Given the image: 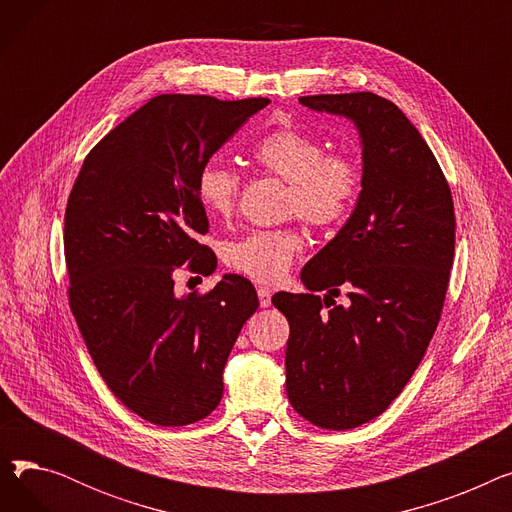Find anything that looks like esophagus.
Wrapping results in <instances>:
<instances>
[{
    "instance_id": "1",
    "label": "esophagus",
    "mask_w": 512,
    "mask_h": 512,
    "mask_svg": "<svg viewBox=\"0 0 512 512\" xmlns=\"http://www.w3.org/2000/svg\"><path fill=\"white\" fill-rule=\"evenodd\" d=\"M257 297H259V305L261 307H270L272 305V290L270 288L259 286L257 288Z\"/></svg>"
}]
</instances>
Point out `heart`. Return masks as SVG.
Wrapping results in <instances>:
<instances>
[{
    "label": "heart",
    "mask_w": 512,
    "mask_h": 512,
    "mask_svg": "<svg viewBox=\"0 0 512 512\" xmlns=\"http://www.w3.org/2000/svg\"><path fill=\"white\" fill-rule=\"evenodd\" d=\"M255 164L288 182V211L315 228H332L351 215L361 193V168L353 157L328 153V145L294 126L274 128L255 143ZM240 193V174L209 159L197 170L195 195L209 218H230ZM297 228L253 230L228 240L222 257L230 270L257 282L280 280L303 251Z\"/></svg>",
    "instance_id": "b5f03b06"
}]
</instances>
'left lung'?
I'll return each mask as SVG.
<instances>
[{"mask_svg": "<svg viewBox=\"0 0 512 512\" xmlns=\"http://www.w3.org/2000/svg\"><path fill=\"white\" fill-rule=\"evenodd\" d=\"M299 101L353 120L363 143V191L342 230L303 267L309 292L272 299L290 326L292 409L340 432L382 415L421 363L446 299L456 220L432 149L392 101L375 93ZM340 287L342 306L333 301Z\"/></svg>", "mask_w": 512, "mask_h": 512, "instance_id": "obj_1", "label": "left lung"}]
</instances>
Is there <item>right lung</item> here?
<instances>
[{
    "mask_svg": "<svg viewBox=\"0 0 512 512\" xmlns=\"http://www.w3.org/2000/svg\"><path fill=\"white\" fill-rule=\"evenodd\" d=\"M265 97L157 95L89 151L64 215L68 301L97 371L149 423L180 427L220 405L224 365L257 311L253 284L226 274L176 297L174 274H213L197 240L209 222L197 170Z\"/></svg>",
    "mask_w": 512,
    "mask_h": 512,
    "instance_id": "right-lung-1",
    "label": "right lung"
}]
</instances>
